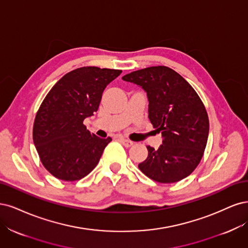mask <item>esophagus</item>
I'll return each mask as SVG.
<instances>
[{"instance_id":"34e87169","label":"esophagus","mask_w":248,"mask_h":248,"mask_svg":"<svg viewBox=\"0 0 248 248\" xmlns=\"http://www.w3.org/2000/svg\"><path fill=\"white\" fill-rule=\"evenodd\" d=\"M121 142L123 143V144H124L125 147H130V146H132V145L134 144L133 141L124 139V138H121Z\"/></svg>"}]
</instances>
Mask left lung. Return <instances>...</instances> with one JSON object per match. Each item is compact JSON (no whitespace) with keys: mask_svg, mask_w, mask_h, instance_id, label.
I'll use <instances>...</instances> for the list:
<instances>
[{"mask_svg":"<svg viewBox=\"0 0 248 248\" xmlns=\"http://www.w3.org/2000/svg\"><path fill=\"white\" fill-rule=\"evenodd\" d=\"M123 80L146 92L148 118L163 137L158 149L147 146L148 155L139 169L161 183L187 177L201 162L209 133L208 114L196 91L177 72L165 66L134 71Z\"/></svg>","mask_w":248,"mask_h":248,"instance_id":"left-lung-1","label":"left lung"}]
</instances>
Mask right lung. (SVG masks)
<instances>
[{"label": "right lung", "instance_id": "obj_1", "mask_svg": "<svg viewBox=\"0 0 248 248\" xmlns=\"http://www.w3.org/2000/svg\"><path fill=\"white\" fill-rule=\"evenodd\" d=\"M122 70L82 67L53 85L35 117L33 140L41 163L55 178L75 181L98 165L112 140L92 134L83 124L97 112L106 86Z\"/></svg>", "mask_w": 248, "mask_h": 248}]
</instances>
